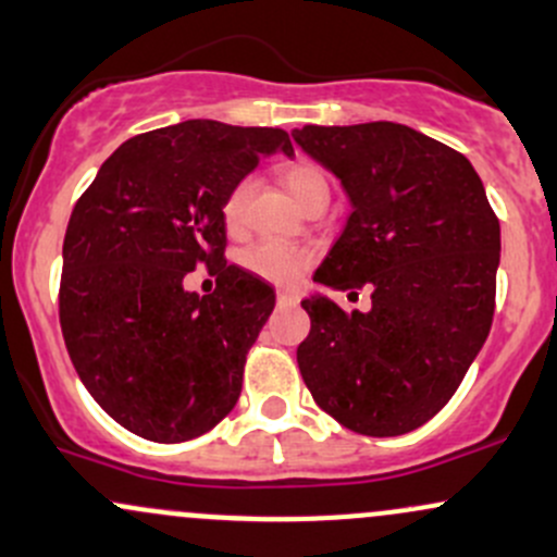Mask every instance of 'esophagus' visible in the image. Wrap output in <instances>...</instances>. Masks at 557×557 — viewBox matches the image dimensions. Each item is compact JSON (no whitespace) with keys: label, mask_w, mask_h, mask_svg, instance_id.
I'll use <instances>...</instances> for the list:
<instances>
[{"label":"esophagus","mask_w":557,"mask_h":557,"mask_svg":"<svg viewBox=\"0 0 557 557\" xmlns=\"http://www.w3.org/2000/svg\"><path fill=\"white\" fill-rule=\"evenodd\" d=\"M277 304L280 307H296L298 293L296 290H277Z\"/></svg>","instance_id":"34e87169"}]
</instances>
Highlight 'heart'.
Instances as JSON below:
<instances>
[{"label": "heart", "instance_id": "1", "mask_svg": "<svg viewBox=\"0 0 557 557\" xmlns=\"http://www.w3.org/2000/svg\"><path fill=\"white\" fill-rule=\"evenodd\" d=\"M277 180L285 193L290 195L293 203L301 209L314 203V200L330 195V180L325 169L311 158H293L277 169ZM250 200V180H240L230 187L222 200V222L230 235H240L246 230ZM314 264V248L309 246H283V243H256L243 253V267L253 272L256 277L267 280L274 285H290L301 277L307 269Z\"/></svg>", "mask_w": 557, "mask_h": 557}]
</instances>
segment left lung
Here are the masks:
<instances>
[{
    "label": "left lung",
    "mask_w": 557,
    "mask_h": 557,
    "mask_svg": "<svg viewBox=\"0 0 557 557\" xmlns=\"http://www.w3.org/2000/svg\"><path fill=\"white\" fill-rule=\"evenodd\" d=\"M293 139L351 200L314 283L372 296L370 311L301 301L298 370L348 431L401 436L447 405L492 330L499 219L468 158L409 126H304Z\"/></svg>",
    "instance_id": "obj_1"
}]
</instances>
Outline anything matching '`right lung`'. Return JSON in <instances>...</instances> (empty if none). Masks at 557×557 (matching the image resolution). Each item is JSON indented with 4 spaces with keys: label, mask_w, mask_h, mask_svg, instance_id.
I'll return each instance as SVG.
<instances>
[{
    "label": "right lung",
    "mask_w": 557,
    "mask_h": 557,
    "mask_svg": "<svg viewBox=\"0 0 557 557\" xmlns=\"http://www.w3.org/2000/svg\"><path fill=\"white\" fill-rule=\"evenodd\" d=\"M288 132L182 121L126 139L71 213L60 327L78 377L110 418L158 444L203 436L243 388L274 290L227 264L222 200ZM206 263L218 290H184Z\"/></svg>",
    "instance_id": "1"
}]
</instances>
